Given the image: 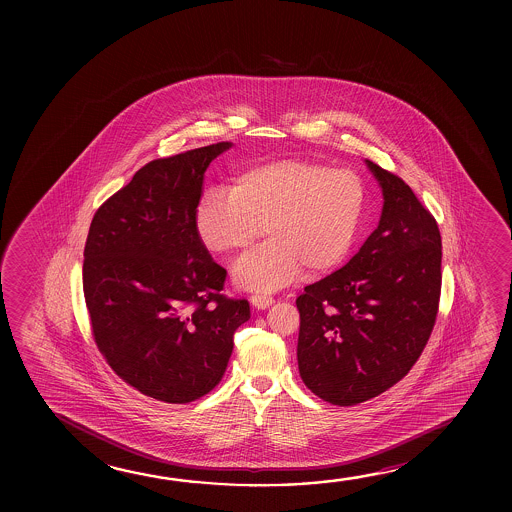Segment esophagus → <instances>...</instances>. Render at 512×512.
Masks as SVG:
<instances>
[{"label":"esophagus","mask_w":512,"mask_h":512,"mask_svg":"<svg viewBox=\"0 0 512 512\" xmlns=\"http://www.w3.org/2000/svg\"><path fill=\"white\" fill-rule=\"evenodd\" d=\"M250 302H252L253 307H257V309H266V307H269V305L273 303V298H271L269 294L255 293L250 296Z\"/></svg>","instance_id":"esophagus-1"}]
</instances>
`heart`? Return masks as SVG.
<instances>
[{
    "label": "heart",
    "mask_w": 512,
    "mask_h": 512,
    "mask_svg": "<svg viewBox=\"0 0 512 512\" xmlns=\"http://www.w3.org/2000/svg\"><path fill=\"white\" fill-rule=\"evenodd\" d=\"M366 205V187L352 169L316 160L284 159L235 176L230 191L209 189L198 203L194 227L218 255L244 252L262 232L268 243L234 266L235 284L271 291L305 268L321 275L352 250Z\"/></svg>",
    "instance_id": "obj_1"
}]
</instances>
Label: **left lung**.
Wrapping results in <instances>:
<instances>
[{"label": "left lung", "mask_w": 512, "mask_h": 512, "mask_svg": "<svg viewBox=\"0 0 512 512\" xmlns=\"http://www.w3.org/2000/svg\"><path fill=\"white\" fill-rule=\"evenodd\" d=\"M366 164L384 194L378 227L346 266L296 298L302 380L341 407L375 398L411 371L441 296L436 218L400 176Z\"/></svg>", "instance_id": "1"}]
</instances>
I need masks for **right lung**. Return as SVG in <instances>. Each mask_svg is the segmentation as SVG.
Segmentation results:
<instances>
[{"mask_svg": "<svg viewBox=\"0 0 512 512\" xmlns=\"http://www.w3.org/2000/svg\"><path fill=\"white\" fill-rule=\"evenodd\" d=\"M218 143L155 159L96 210L84 250L94 343L128 386L189 403L218 386L250 303L221 293L227 269L203 246L194 216Z\"/></svg>", "mask_w": 512, "mask_h": 512, "instance_id": "1", "label": "right lung"}]
</instances>
